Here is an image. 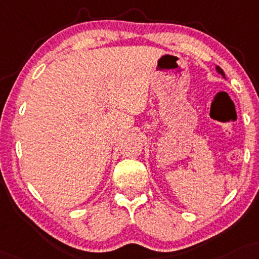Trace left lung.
<instances>
[{"mask_svg":"<svg viewBox=\"0 0 259 259\" xmlns=\"http://www.w3.org/2000/svg\"><path fill=\"white\" fill-rule=\"evenodd\" d=\"M216 71H217V72H219V73L221 74V76H222V77H223V78H226V74H224V72H223V70H222V68H221L220 66H216Z\"/></svg>","mask_w":259,"mask_h":259,"instance_id":"left-lung-1","label":"left lung"}]
</instances>
